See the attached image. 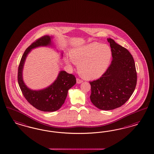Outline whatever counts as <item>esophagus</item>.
<instances>
[{
  "mask_svg": "<svg viewBox=\"0 0 154 154\" xmlns=\"http://www.w3.org/2000/svg\"><path fill=\"white\" fill-rule=\"evenodd\" d=\"M76 82L78 84H80L83 82V80L80 79L79 78H76Z\"/></svg>",
  "mask_w": 154,
  "mask_h": 154,
  "instance_id": "1",
  "label": "esophagus"
}]
</instances>
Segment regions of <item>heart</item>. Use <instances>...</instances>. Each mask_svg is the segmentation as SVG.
<instances>
[{
	"label": "heart",
	"instance_id": "1",
	"mask_svg": "<svg viewBox=\"0 0 154 154\" xmlns=\"http://www.w3.org/2000/svg\"><path fill=\"white\" fill-rule=\"evenodd\" d=\"M71 60L78 65V72L83 78L94 79L104 74L112 58V50L108 45L92 43L72 50ZM69 64V61L67 60Z\"/></svg>",
	"mask_w": 154,
	"mask_h": 154
}]
</instances>
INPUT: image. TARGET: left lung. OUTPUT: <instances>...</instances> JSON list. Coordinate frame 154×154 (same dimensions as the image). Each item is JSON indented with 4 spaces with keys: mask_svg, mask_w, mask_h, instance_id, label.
Instances as JSON below:
<instances>
[{
    "mask_svg": "<svg viewBox=\"0 0 154 154\" xmlns=\"http://www.w3.org/2000/svg\"><path fill=\"white\" fill-rule=\"evenodd\" d=\"M112 61L99 79L89 82L90 99L97 108L109 110L119 108L134 92L137 75L134 58L128 50L108 38Z\"/></svg>",
    "mask_w": 154,
    "mask_h": 154,
    "instance_id": "obj_1",
    "label": "left lung"
}]
</instances>
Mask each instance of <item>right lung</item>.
<instances>
[{"instance_id": "add662e5", "label": "right lung", "mask_w": 154, "mask_h": 154, "mask_svg": "<svg viewBox=\"0 0 154 154\" xmlns=\"http://www.w3.org/2000/svg\"><path fill=\"white\" fill-rule=\"evenodd\" d=\"M51 38L50 36L44 35L33 42L25 50L18 67V83L24 97L30 104L43 112H54L60 109L65 103L69 89L76 82L74 75L61 71L54 82L45 89L33 91L29 89L24 84L22 72L27 55L31 49L36 47L50 45Z\"/></svg>"}]
</instances>
